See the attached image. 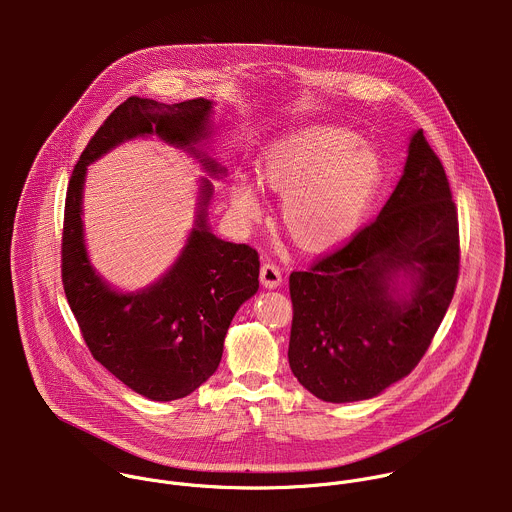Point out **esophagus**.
<instances>
[{
	"instance_id": "1",
	"label": "esophagus",
	"mask_w": 512,
	"mask_h": 512,
	"mask_svg": "<svg viewBox=\"0 0 512 512\" xmlns=\"http://www.w3.org/2000/svg\"><path fill=\"white\" fill-rule=\"evenodd\" d=\"M259 277H261V283L269 289H275L281 285V269L275 265V263H263L261 265V271H259Z\"/></svg>"
}]
</instances>
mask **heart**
<instances>
[{"label":"heart","mask_w":512,"mask_h":512,"mask_svg":"<svg viewBox=\"0 0 512 512\" xmlns=\"http://www.w3.org/2000/svg\"><path fill=\"white\" fill-rule=\"evenodd\" d=\"M261 180L281 194V218L306 251H330L346 243L373 208L385 178L381 154L352 131L314 125L267 145ZM233 208L245 221L263 210L261 188L249 174L233 182Z\"/></svg>","instance_id":"obj_1"}]
</instances>
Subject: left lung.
Here are the masks:
<instances>
[{
    "label": "left lung",
    "instance_id": "8db88e82",
    "mask_svg": "<svg viewBox=\"0 0 512 512\" xmlns=\"http://www.w3.org/2000/svg\"><path fill=\"white\" fill-rule=\"evenodd\" d=\"M458 269L456 204L417 129L375 221L289 275L291 373L328 403L377 397L417 367L454 298Z\"/></svg>",
    "mask_w": 512,
    "mask_h": 512
}]
</instances>
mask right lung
Returning a JSON list of instances; mask_svg holds the SVG:
<instances>
[{
  "label": "right lung",
  "mask_w": 512,
  "mask_h": 512,
  "mask_svg": "<svg viewBox=\"0 0 512 512\" xmlns=\"http://www.w3.org/2000/svg\"><path fill=\"white\" fill-rule=\"evenodd\" d=\"M210 117L212 101L202 97L174 105L129 97L93 135L66 190L62 285L68 306L95 360L152 401L182 399L214 375L231 320L259 289V255L210 231L214 188L203 179L195 227L173 267L141 290L113 288L92 267L84 245L86 168L117 144L154 134L190 153L209 178H223L225 168L202 148L212 135Z\"/></svg>",
  "instance_id": "add662e5"
}]
</instances>
